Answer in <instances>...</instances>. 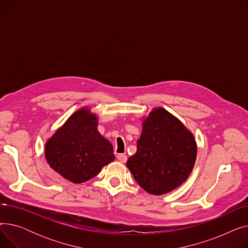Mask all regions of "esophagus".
Segmentation results:
<instances>
[{"mask_svg":"<svg viewBox=\"0 0 248 248\" xmlns=\"http://www.w3.org/2000/svg\"><path fill=\"white\" fill-rule=\"evenodd\" d=\"M116 158H117V160H119L121 163H125L126 160H127V157H126V155H125L124 154H119V155H116Z\"/></svg>","mask_w":248,"mask_h":248,"instance_id":"34e87169","label":"esophagus"}]
</instances>
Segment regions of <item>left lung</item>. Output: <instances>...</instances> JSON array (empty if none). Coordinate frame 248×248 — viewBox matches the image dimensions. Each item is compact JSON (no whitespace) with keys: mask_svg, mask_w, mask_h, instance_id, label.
Listing matches in <instances>:
<instances>
[{"mask_svg":"<svg viewBox=\"0 0 248 248\" xmlns=\"http://www.w3.org/2000/svg\"><path fill=\"white\" fill-rule=\"evenodd\" d=\"M196 155L193 135L175 116L159 108L144 121L137 152L126 166L142 189L162 195L187 180Z\"/></svg>","mask_w":248,"mask_h":248,"instance_id":"obj_1","label":"left lung"}]
</instances>
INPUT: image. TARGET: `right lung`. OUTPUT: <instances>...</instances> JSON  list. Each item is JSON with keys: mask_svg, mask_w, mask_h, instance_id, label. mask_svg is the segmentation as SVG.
<instances>
[{"mask_svg": "<svg viewBox=\"0 0 248 248\" xmlns=\"http://www.w3.org/2000/svg\"><path fill=\"white\" fill-rule=\"evenodd\" d=\"M97 119L82 108L73 113L45 146L50 167L73 183L95 177L114 160L110 142L97 132Z\"/></svg>", "mask_w": 248, "mask_h": 248, "instance_id": "obj_1", "label": "right lung"}]
</instances>
